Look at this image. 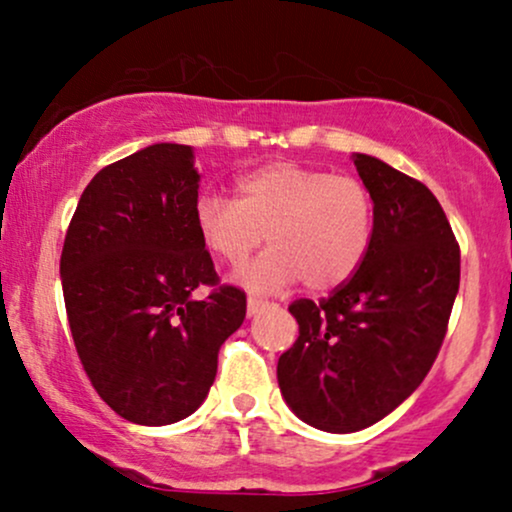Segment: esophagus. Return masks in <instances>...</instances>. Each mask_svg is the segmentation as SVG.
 Here are the masks:
<instances>
[{
	"label": "esophagus",
	"instance_id": "esophagus-1",
	"mask_svg": "<svg viewBox=\"0 0 512 512\" xmlns=\"http://www.w3.org/2000/svg\"><path fill=\"white\" fill-rule=\"evenodd\" d=\"M260 308H264V301H262V298L250 296V298H248V317L257 315V310H260Z\"/></svg>",
	"mask_w": 512,
	"mask_h": 512
}]
</instances>
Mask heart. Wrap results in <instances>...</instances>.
I'll return each instance as SVG.
<instances>
[{
    "instance_id": "heart-1",
    "label": "heart",
    "mask_w": 512,
    "mask_h": 512,
    "mask_svg": "<svg viewBox=\"0 0 512 512\" xmlns=\"http://www.w3.org/2000/svg\"><path fill=\"white\" fill-rule=\"evenodd\" d=\"M238 199L197 197L192 219L211 255L240 264L264 240V255L238 272L250 291H276L303 279L310 291L346 284L366 260L375 228L370 190L354 175L279 161L240 175Z\"/></svg>"
}]
</instances>
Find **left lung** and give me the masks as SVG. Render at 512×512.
Returning a JSON list of instances; mask_svg holds the SVG:
<instances>
[{
  "label": "left lung",
  "instance_id": "obj_1",
  "mask_svg": "<svg viewBox=\"0 0 512 512\" xmlns=\"http://www.w3.org/2000/svg\"><path fill=\"white\" fill-rule=\"evenodd\" d=\"M375 207L366 260L320 303H291L298 339L276 366L293 414L327 433L385 419L424 383L460 289V245L424 182L354 154Z\"/></svg>",
  "mask_w": 512,
  "mask_h": 512
}]
</instances>
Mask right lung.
<instances>
[{
    "label": "right lung",
    "instance_id": "right-lung-1",
    "mask_svg": "<svg viewBox=\"0 0 512 512\" xmlns=\"http://www.w3.org/2000/svg\"><path fill=\"white\" fill-rule=\"evenodd\" d=\"M199 173L185 144H151L86 185L60 276L76 354L122 419L168 426L199 409L245 293L219 286L192 209ZM209 285L207 299H197Z\"/></svg>",
    "mask_w": 512,
    "mask_h": 512
}]
</instances>
